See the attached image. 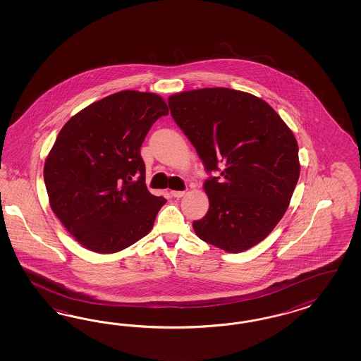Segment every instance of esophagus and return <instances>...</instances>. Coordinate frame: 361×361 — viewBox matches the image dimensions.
I'll return each instance as SVG.
<instances>
[{
	"mask_svg": "<svg viewBox=\"0 0 361 361\" xmlns=\"http://www.w3.org/2000/svg\"><path fill=\"white\" fill-rule=\"evenodd\" d=\"M171 195L176 197V198H180V197H183L185 195V190H172Z\"/></svg>",
	"mask_w": 361,
	"mask_h": 361,
	"instance_id": "1",
	"label": "esophagus"
}]
</instances>
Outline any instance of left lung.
I'll use <instances>...</instances> for the list:
<instances>
[{"mask_svg": "<svg viewBox=\"0 0 361 361\" xmlns=\"http://www.w3.org/2000/svg\"><path fill=\"white\" fill-rule=\"evenodd\" d=\"M171 115L205 171L208 213L198 238L228 252L264 240L283 217L300 165L291 130L264 100L231 88H200L168 99Z\"/></svg>", "mask_w": 361, "mask_h": 361, "instance_id": "obj_1", "label": "left lung"}]
</instances>
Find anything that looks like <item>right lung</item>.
<instances>
[{"instance_id":"1","label":"right lung","mask_w":361,"mask_h":361,"mask_svg":"<svg viewBox=\"0 0 361 361\" xmlns=\"http://www.w3.org/2000/svg\"><path fill=\"white\" fill-rule=\"evenodd\" d=\"M164 99L121 91L82 109L56 136L44 168L50 207L91 252H121L147 235L166 202L145 185L140 148Z\"/></svg>"}]
</instances>
